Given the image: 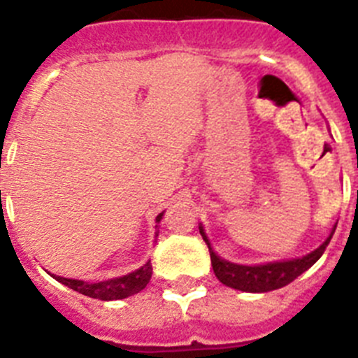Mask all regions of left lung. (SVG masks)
Segmentation results:
<instances>
[{"instance_id":"left-lung-1","label":"left lung","mask_w":358,"mask_h":358,"mask_svg":"<svg viewBox=\"0 0 358 358\" xmlns=\"http://www.w3.org/2000/svg\"><path fill=\"white\" fill-rule=\"evenodd\" d=\"M201 229V235L206 242L208 249H210L211 256V265H213V273L218 280L222 281L224 285L231 287V289L243 290V292H268V290H276L281 287L289 285L290 281L296 280L297 276H301L306 268H310L315 262L319 260L327 249V245L330 243L331 236L335 233V227L331 229L330 236H328L322 245H319L315 251H312L310 255L303 256V258H296V260H287V262H274V264H265V265H235L229 264V262L222 260L220 256H217L213 252L210 245V240H208L206 233Z\"/></svg>"}]
</instances>
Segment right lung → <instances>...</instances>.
Here are the masks:
<instances>
[{"instance_id": "obj_1", "label": "right lung", "mask_w": 358, "mask_h": 358, "mask_svg": "<svg viewBox=\"0 0 358 358\" xmlns=\"http://www.w3.org/2000/svg\"><path fill=\"white\" fill-rule=\"evenodd\" d=\"M163 213L156 217V222H159ZM152 276V265L150 262L143 265L141 268L134 271V273L127 274L122 278H113L107 281H98V283H87V281L80 280H68V278L53 276L57 281H61L62 285L69 287V289L77 290L78 294L84 296L94 297V299H102V301H110V299H123L132 294H138L147 287Z\"/></svg>"}]
</instances>
